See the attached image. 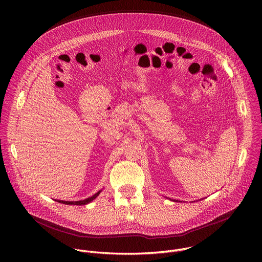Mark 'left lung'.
I'll use <instances>...</instances> for the list:
<instances>
[{
  "label": "left lung",
  "instance_id": "left-lung-1",
  "mask_svg": "<svg viewBox=\"0 0 262 262\" xmlns=\"http://www.w3.org/2000/svg\"><path fill=\"white\" fill-rule=\"evenodd\" d=\"M173 201H175V202H177V200H173Z\"/></svg>",
  "mask_w": 262,
  "mask_h": 262
}]
</instances>
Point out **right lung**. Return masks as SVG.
<instances>
[{"mask_svg":"<svg viewBox=\"0 0 262 262\" xmlns=\"http://www.w3.org/2000/svg\"><path fill=\"white\" fill-rule=\"evenodd\" d=\"M101 191H98L96 194H94L93 196L89 197V198H86L84 200H80V201H63V200H55L59 203H63V204H67V205H86L88 203H90L91 201H93L99 194H100Z\"/></svg>","mask_w":262,"mask_h":262,"instance_id":"add662e5","label":"right lung"}]
</instances>
